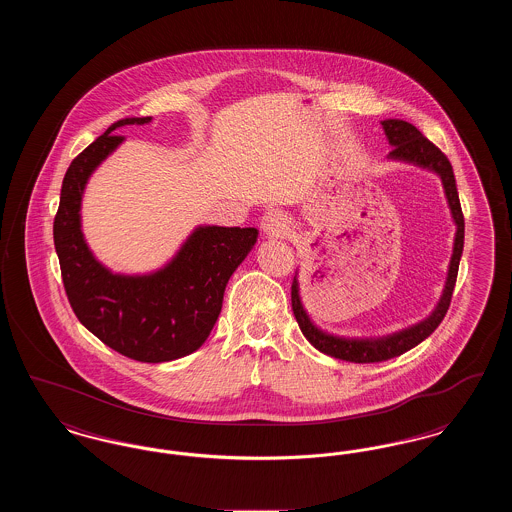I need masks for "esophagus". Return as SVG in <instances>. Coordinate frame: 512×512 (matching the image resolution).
<instances>
[{"label": "esophagus", "mask_w": 512, "mask_h": 512, "mask_svg": "<svg viewBox=\"0 0 512 512\" xmlns=\"http://www.w3.org/2000/svg\"><path fill=\"white\" fill-rule=\"evenodd\" d=\"M261 228L267 232L268 236H284L288 232V219L280 211H268L267 215L261 219Z\"/></svg>", "instance_id": "esophagus-1"}]
</instances>
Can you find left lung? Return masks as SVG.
I'll list each match as a JSON object with an SVG mask.
<instances>
[{
    "mask_svg": "<svg viewBox=\"0 0 512 512\" xmlns=\"http://www.w3.org/2000/svg\"><path fill=\"white\" fill-rule=\"evenodd\" d=\"M382 126H384L386 136H388V140L393 146L390 151L391 159L416 163L420 167L438 172L441 176L445 195H447L453 219L457 224V236H455V247H453V257H451V265H449L445 290H443V295L439 299L436 311L413 328H407L399 334H393V336L382 338V340H341V338H334V336H328V334L320 332L317 326L307 317V313L301 305V299H299L297 278H293V315H295V320H297L303 336L311 341L318 351H322L324 355L336 357L341 361H349V363H382V361H388V359L403 355L405 351L413 349L414 345H418L420 341L426 340L441 324L443 317L447 315V309H449L451 297H453V290H455V282H457V274H459L461 255H463V209H461L459 192H457V184H455V174H453V167H451L449 159L445 157V153L438 146H434L426 136H422V132L411 122L388 119V121L382 122Z\"/></svg>",
    "mask_w": 512,
    "mask_h": 512,
    "instance_id": "obj_1",
    "label": "left lung"
}]
</instances>
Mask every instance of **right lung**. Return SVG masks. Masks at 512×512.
I'll use <instances>...</instances> for the list:
<instances>
[{"mask_svg":"<svg viewBox=\"0 0 512 512\" xmlns=\"http://www.w3.org/2000/svg\"><path fill=\"white\" fill-rule=\"evenodd\" d=\"M122 119L78 153L61 186L53 242L65 293L76 318L128 359L167 363L186 357L211 334L232 272L257 242V228L201 226L167 267L149 276H121L101 267L80 232V199L88 176L121 144Z\"/></svg>","mask_w":512,"mask_h":512,"instance_id":"add662e5","label":"right lung"}]
</instances>
